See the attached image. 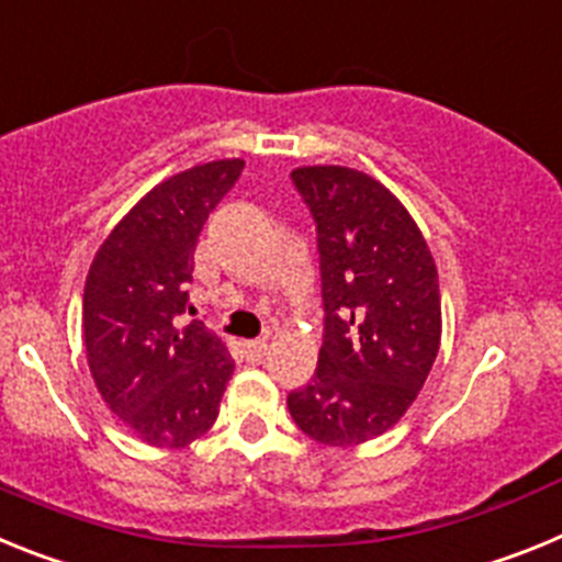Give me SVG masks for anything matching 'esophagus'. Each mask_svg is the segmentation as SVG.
Wrapping results in <instances>:
<instances>
[{
  "instance_id": "obj_1",
  "label": "esophagus",
  "mask_w": 562,
  "mask_h": 562,
  "mask_svg": "<svg viewBox=\"0 0 562 562\" xmlns=\"http://www.w3.org/2000/svg\"><path fill=\"white\" fill-rule=\"evenodd\" d=\"M267 349H270V346H267V340H247L245 342V355H247V360H250V362L265 360Z\"/></svg>"
}]
</instances>
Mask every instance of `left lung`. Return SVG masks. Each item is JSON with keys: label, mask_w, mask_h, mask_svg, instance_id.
Masks as SVG:
<instances>
[{"label": "left lung", "mask_w": 562, "mask_h": 562, "mask_svg": "<svg viewBox=\"0 0 562 562\" xmlns=\"http://www.w3.org/2000/svg\"><path fill=\"white\" fill-rule=\"evenodd\" d=\"M321 252L324 346L286 405L310 439L351 448L394 428L439 355V272L394 193L342 166L292 171Z\"/></svg>", "instance_id": "8db88e82"}]
</instances>
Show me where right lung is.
<instances>
[{
    "label": "right lung",
    "mask_w": 562,
    "mask_h": 562,
    "mask_svg": "<svg viewBox=\"0 0 562 562\" xmlns=\"http://www.w3.org/2000/svg\"><path fill=\"white\" fill-rule=\"evenodd\" d=\"M245 160L193 166L160 182L117 222L83 286L89 371L112 414L154 448H186L220 416L233 374L225 342L182 326L193 250Z\"/></svg>",
    "instance_id": "add662e5"
}]
</instances>
